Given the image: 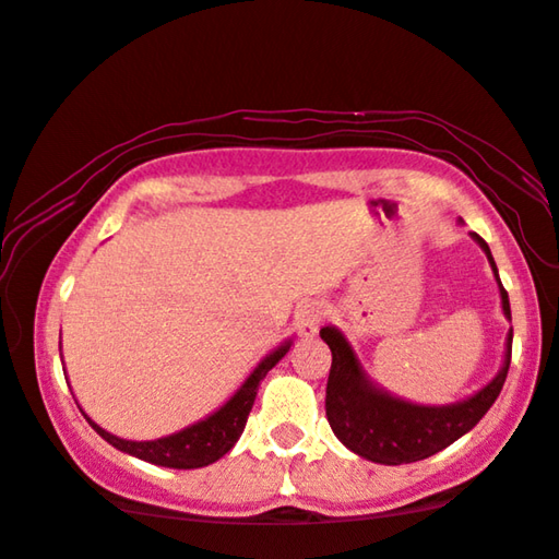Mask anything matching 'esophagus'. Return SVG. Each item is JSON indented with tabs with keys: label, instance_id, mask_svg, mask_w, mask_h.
<instances>
[{
	"label": "esophagus",
	"instance_id": "obj_1",
	"mask_svg": "<svg viewBox=\"0 0 559 559\" xmlns=\"http://www.w3.org/2000/svg\"><path fill=\"white\" fill-rule=\"evenodd\" d=\"M323 318H325L323 305L310 300V302H305V305H300V308H297L295 325H297V331H300V335H305V338H312V335L318 333L320 323H323Z\"/></svg>",
	"mask_w": 559,
	"mask_h": 559
}]
</instances>
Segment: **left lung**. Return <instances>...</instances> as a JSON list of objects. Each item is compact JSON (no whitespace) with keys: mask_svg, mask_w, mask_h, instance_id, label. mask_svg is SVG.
Instances as JSON below:
<instances>
[{"mask_svg":"<svg viewBox=\"0 0 559 559\" xmlns=\"http://www.w3.org/2000/svg\"><path fill=\"white\" fill-rule=\"evenodd\" d=\"M471 236L486 251L493 277L499 282L503 318L511 320L509 295L499 280L491 249L478 234ZM320 338L328 343L333 354L325 386V417L335 438L366 461L402 465L440 453L480 423V417L491 409L496 396L501 394L503 381H507L514 333L509 331L507 335V350H503L501 369L496 371V377L468 400L453 404H417L394 396L381 389L377 381H371L343 331L335 325H325L320 328Z\"/></svg>","mask_w":559,"mask_h":559,"instance_id":"8db88e82","label":"left lung"}]
</instances>
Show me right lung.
I'll use <instances>...</instances> for the list:
<instances>
[{
	"label": "right lung",
	"mask_w": 559,
	"mask_h": 559,
	"mask_svg": "<svg viewBox=\"0 0 559 559\" xmlns=\"http://www.w3.org/2000/svg\"><path fill=\"white\" fill-rule=\"evenodd\" d=\"M293 346V338H287L282 346L270 350L262 361L254 366V371L249 373L247 381L236 389L234 396L228 402L221 404L216 412H211L209 417L198 419V423L182 427V430L165 435V438L157 440H124L111 435L104 427H98L94 419H91L86 412V423L94 427V430L102 435V438L114 445L121 453L140 457L144 463L152 465H165V468H178V471H190V468H203V465L216 463L218 457H224L228 450L236 445V440L241 438L243 427H247L249 412L254 407L259 381L266 377V371H272L285 354ZM66 371V369H63Z\"/></svg>",
	"instance_id": "1"
}]
</instances>
